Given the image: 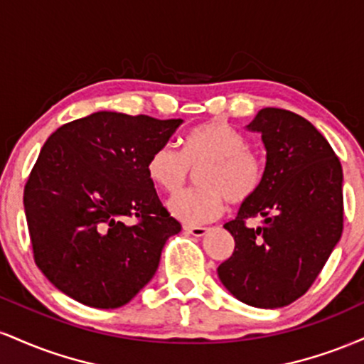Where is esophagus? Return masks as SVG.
Segmentation results:
<instances>
[{
  "label": "esophagus",
  "instance_id": "34e87169",
  "mask_svg": "<svg viewBox=\"0 0 364 364\" xmlns=\"http://www.w3.org/2000/svg\"><path fill=\"white\" fill-rule=\"evenodd\" d=\"M183 229H185V232H188V235H193L196 237L205 236L208 231V229L203 228V225H183Z\"/></svg>",
  "mask_w": 364,
  "mask_h": 364
}]
</instances>
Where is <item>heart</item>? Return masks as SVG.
Here are the masks:
<instances>
[{
  "mask_svg": "<svg viewBox=\"0 0 364 364\" xmlns=\"http://www.w3.org/2000/svg\"><path fill=\"white\" fill-rule=\"evenodd\" d=\"M191 169H198L200 186L174 195L168 208L183 223L202 224L223 214L225 200L240 205L258 193L265 179V159L235 128L210 121L190 129L183 150L161 145L147 161L150 181L168 193L185 186Z\"/></svg>",
  "mask_w": 364,
  "mask_h": 364,
  "instance_id": "heart-1",
  "label": "heart"
}]
</instances>
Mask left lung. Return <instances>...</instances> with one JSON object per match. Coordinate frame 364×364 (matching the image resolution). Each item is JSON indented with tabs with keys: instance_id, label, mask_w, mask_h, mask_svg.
<instances>
[{
	"instance_id": "left-lung-1",
	"label": "left lung",
	"mask_w": 364,
	"mask_h": 364,
	"mask_svg": "<svg viewBox=\"0 0 364 364\" xmlns=\"http://www.w3.org/2000/svg\"><path fill=\"white\" fill-rule=\"evenodd\" d=\"M246 128L262 135L265 179L224 224L235 252L217 274L240 301L281 308L310 289L339 243L342 166L325 136L296 112L265 107ZM252 218L262 220L258 228L245 224Z\"/></svg>"
}]
</instances>
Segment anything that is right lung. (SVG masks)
I'll list each match as a JSON object with an SVG mask.
<instances>
[{
    "instance_id": "right-lung-1",
    "label": "right lung",
    "mask_w": 364,
    "mask_h": 364,
    "mask_svg": "<svg viewBox=\"0 0 364 364\" xmlns=\"http://www.w3.org/2000/svg\"><path fill=\"white\" fill-rule=\"evenodd\" d=\"M183 119L99 111L46 140L23 190L36 265L75 301L119 308L156 274L181 224L147 174ZM135 216L137 224H124Z\"/></svg>"
}]
</instances>
